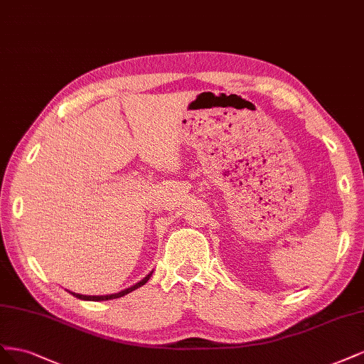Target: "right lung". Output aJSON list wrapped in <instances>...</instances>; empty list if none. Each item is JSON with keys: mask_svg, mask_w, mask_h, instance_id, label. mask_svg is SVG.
Instances as JSON below:
<instances>
[{"mask_svg": "<svg viewBox=\"0 0 364 364\" xmlns=\"http://www.w3.org/2000/svg\"><path fill=\"white\" fill-rule=\"evenodd\" d=\"M152 272L154 271H151L144 279H140L139 283H136V284H133L132 287H128V289H124V290H121V291H118V293H112V295H93V296H90V295H80V293H75V291H71V290H68L69 293H71V295H74L75 298H78V299H81V301H95V302H98V301H109V299H116V298H121V296H124V295H127V293H130V291H133V290H136V289H139L140 286H144L146 281L149 279V277L152 275Z\"/></svg>", "mask_w": 364, "mask_h": 364, "instance_id": "1", "label": "right lung"}]
</instances>
